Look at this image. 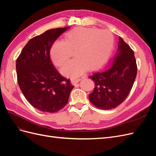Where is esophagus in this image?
I'll return each mask as SVG.
<instances>
[{
    "label": "esophagus",
    "mask_w": 156,
    "mask_h": 156,
    "mask_svg": "<svg viewBox=\"0 0 156 156\" xmlns=\"http://www.w3.org/2000/svg\"><path fill=\"white\" fill-rule=\"evenodd\" d=\"M80 80H81L80 78H72L71 79V82H72V84H75L78 83Z\"/></svg>",
    "instance_id": "34e87169"
}]
</instances>
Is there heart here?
I'll use <instances>...</instances> for the list:
<instances>
[{
    "label": "heart",
    "instance_id": "heart-1",
    "mask_svg": "<svg viewBox=\"0 0 156 156\" xmlns=\"http://www.w3.org/2000/svg\"><path fill=\"white\" fill-rule=\"evenodd\" d=\"M113 36L106 30L77 28L67 32L64 41H56L52 45L50 55L53 62L62 66L75 51V58L61 69L66 76L77 77L88 68L100 67L108 58L113 46Z\"/></svg>",
    "mask_w": 156,
    "mask_h": 156
}]
</instances>
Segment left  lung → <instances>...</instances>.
Masks as SVG:
<instances>
[{
  "instance_id": "obj_1",
  "label": "left lung",
  "mask_w": 156,
  "mask_h": 156,
  "mask_svg": "<svg viewBox=\"0 0 156 156\" xmlns=\"http://www.w3.org/2000/svg\"><path fill=\"white\" fill-rule=\"evenodd\" d=\"M111 66L89 77L95 84L89 94L90 101L100 109L109 110L121 104L129 95L136 76L134 52L121 37Z\"/></svg>"
}]
</instances>
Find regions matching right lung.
<instances>
[{"instance_id":"add662e5","label":"right lung","mask_w":156,"mask_h":156,"mask_svg":"<svg viewBox=\"0 0 156 156\" xmlns=\"http://www.w3.org/2000/svg\"><path fill=\"white\" fill-rule=\"evenodd\" d=\"M69 27L50 29L30 39L16 60L19 86L30 104L42 112H55L68 103L73 86L50 58L55 40Z\"/></svg>"}]
</instances>
